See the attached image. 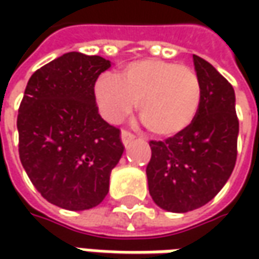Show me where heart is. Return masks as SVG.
<instances>
[{
	"label": "heart",
	"mask_w": 259,
	"mask_h": 259,
	"mask_svg": "<svg viewBox=\"0 0 259 259\" xmlns=\"http://www.w3.org/2000/svg\"><path fill=\"white\" fill-rule=\"evenodd\" d=\"M182 98H183L184 104L187 102V99H189V94H182Z\"/></svg>",
	"instance_id": "heart-1"
}]
</instances>
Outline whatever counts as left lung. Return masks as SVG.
<instances>
[{
  "label": "left lung",
  "instance_id": "obj_1",
  "mask_svg": "<svg viewBox=\"0 0 259 259\" xmlns=\"http://www.w3.org/2000/svg\"><path fill=\"white\" fill-rule=\"evenodd\" d=\"M111 67L101 56L70 52L31 75L18 108V153L47 202L88 210L109 192L124 153L119 130L101 118L95 82Z\"/></svg>",
  "mask_w": 259,
  "mask_h": 259
}]
</instances>
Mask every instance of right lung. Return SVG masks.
<instances>
[{
    "mask_svg": "<svg viewBox=\"0 0 259 259\" xmlns=\"http://www.w3.org/2000/svg\"><path fill=\"white\" fill-rule=\"evenodd\" d=\"M200 99L192 122L167 138L151 141L148 189L157 206L184 213L212 200L228 182L236 160L239 122L234 88L206 60L193 56ZM158 101L145 102V115L157 128L174 121L157 116Z\"/></svg>",
    "mask_w": 259,
    "mask_h": 259,
    "instance_id": "add662e5",
    "label": "right lung"
}]
</instances>
